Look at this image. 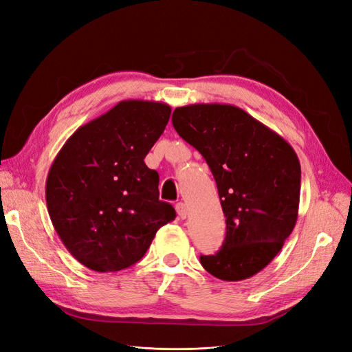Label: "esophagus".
I'll return each instance as SVG.
<instances>
[{
    "mask_svg": "<svg viewBox=\"0 0 352 352\" xmlns=\"http://www.w3.org/2000/svg\"><path fill=\"white\" fill-rule=\"evenodd\" d=\"M176 211H177V216L180 219H186L188 217V207L185 202H177L176 204Z\"/></svg>",
    "mask_w": 352,
    "mask_h": 352,
    "instance_id": "34e87169",
    "label": "esophagus"
}]
</instances>
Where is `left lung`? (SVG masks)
Segmentation results:
<instances>
[{
  "instance_id": "1",
  "label": "left lung",
  "mask_w": 352,
  "mask_h": 352,
  "mask_svg": "<svg viewBox=\"0 0 352 352\" xmlns=\"http://www.w3.org/2000/svg\"><path fill=\"white\" fill-rule=\"evenodd\" d=\"M173 127L201 153L216 179L226 238L199 261L217 279L261 272L282 250L298 219L301 166L280 135L229 104L177 107Z\"/></svg>"
}]
</instances>
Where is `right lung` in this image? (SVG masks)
I'll return each instance as SVG.
<instances>
[{
    "instance_id": "add662e5",
    "label": "right lung",
    "mask_w": 352,
    "mask_h": 352,
    "mask_svg": "<svg viewBox=\"0 0 352 352\" xmlns=\"http://www.w3.org/2000/svg\"><path fill=\"white\" fill-rule=\"evenodd\" d=\"M172 109L120 101L80 126L47 177L48 214L61 242L85 267L119 272L140 261L176 211L158 198V173L144 163Z\"/></svg>"
}]
</instances>
